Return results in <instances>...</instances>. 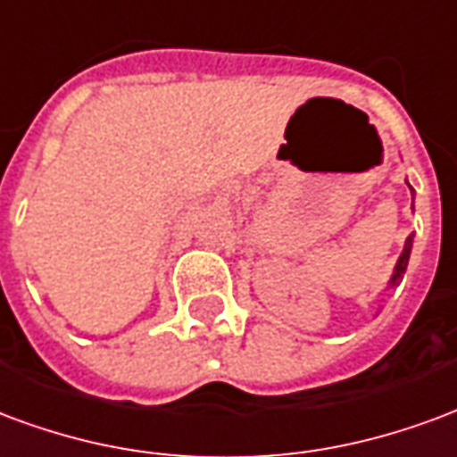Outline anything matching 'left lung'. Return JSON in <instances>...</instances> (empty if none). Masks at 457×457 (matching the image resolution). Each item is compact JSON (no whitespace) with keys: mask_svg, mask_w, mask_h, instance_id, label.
<instances>
[{"mask_svg":"<svg viewBox=\"0 0 457 457\" xmlns=\"http://www.w3.org/2000/svg\"><path fill=\"white\" fill-rule=\"evenodd\" d=\"M409 189H411V187H409ZM411 248H414V233H411V236L406 238L404 251H402V255H399L397 265H395V272H392V278H389L387 289H389V287H397L399 282H402V278H404L406 265H409V255H411Z\"/></svg>","mask_w":457,"mask_h":457,"instance_id":"obj_1","label":"left lung"}]
</instances>
